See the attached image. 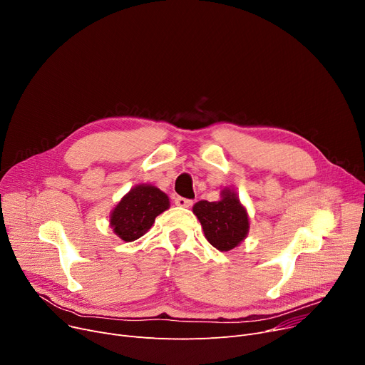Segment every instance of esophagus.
<instances>
[{"label":"esophagus","mask_w":365,"mask_h":365,"mask_svg":"<svg viewBox=\"0 0 365 365\" xmlns=\"http://www.w3.org/2000/svg\"><path fill=\"white\" fill-rule=\"evenodd\" d=\"M175 204L179 205V207L189 208L190 205L194 204V201H192V200H187V198H183V197H176V198H175Z\"/></svg>","instance_id":"34e87169"}]
</instances>
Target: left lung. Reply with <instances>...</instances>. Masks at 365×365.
Wrapping results in <instances>:
<instances>
[{
  "label": "left lung",
  "mask_w": 365,
  "mask_h": 365,
  "mask_svg": "<svg viewBox=\"0 0 365 365\" xmlns=\"http://www.w3.org/2000/svg\"><path fill=\"white\" fill-rule=\"evenodd\" d=\"M207 241L219 252L235 248L248 234L250 222L244 205L234 190L225 187L219 201H198L194 208Z\"/></svg>",
  "instance_id": "left-lung-1"
}]
</instances>
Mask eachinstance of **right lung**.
<instances>
[{
    "instance_id": "right-lung-1",
    "label": "right lung",
    "mask_w": 365,
    "mask_h": 365,
    "mask_svg": "<svg viewBox=\"0 0 365 365\" xmlns=\"http://www.w3.org/2000/svg\"><path fill=\"white\" fill-rule=\"evenodd\" d=\"M168 207V197L157 186L138 185L112 210L110 227L123 241L131 242L145 235Z\"/></svg>"
}]
</instances>
